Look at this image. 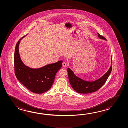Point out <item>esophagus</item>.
Wrapping results in <instances>:
<instances>
[{
    "label": "esophagus",
    "mask_w": 128,
    "mask_h": 128,
    "mask_svg": "<svg viewBox=\"0 0 128 128\" xmlns=\"http://www.w3.org/2000/svg\"><path fill=\"white\" fill-rule=\"evenodd\" d=\"M63 64V67H66V66H67V63H66L65 62H63V64Z\"/></svg>",
    "instance_id": "34e87169"
}]
</instances>
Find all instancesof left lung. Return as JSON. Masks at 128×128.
<instances>
[{
    "label": "left lung",
    "mask_w": 128,
    "mask_h": 128,
    "mask_svg": "<svg viewBox=\"0 0 128 128\" xmlns=\"http://www.w3.org/2000/svg\"><path fill=\"white\" fill-rule=\"evenodd\" d=\"M98 37L100 39L106 40L104 36L98 33ZM112 70V65L108 70L100 78L94 82H87L80 78L74 74L69 68L67 69L68 80L71 86L77 92L82 94H87L94 92L99 90L103 86L108 78Z\"/></svg>",
    "instance_id": "obj_1"
}]
</instances>
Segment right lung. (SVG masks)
Here are the masks:
<instances>
[{
	"label": "right lung",
	"mask_w": 128,
	"mask_h": 128,
	"mask_svg": "<svg viewBox=\"0 0 128 128\" xmlns=\"http://www.w3.org/2000/svg\"><path fill=\"white\" fill-rule=\"evenodd\" d=\"M20 38L17 42L14 55V73L24 87L30 92L37 94L45 92L51 88L54 80L55 76L62 66V60L49 64L39 68H32L22 62L19 52Z\"/></svg>",
	"instance_id": "obj_1"
}]
</instances>
